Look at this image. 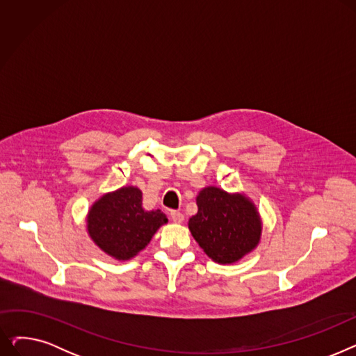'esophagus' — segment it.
I'll list each match as a JSON object with an SVG mask.
<instances>
[{
	"instance_id": "esophagus-1",
	"label": "esophagus",
	"mask_w": 356,
	"mask_h": 356,
	"mask_svg": "<svg viewBox=\"0 0 356 356\" xmlns=\"http://www.w3.org/2000/svg\"><path fill=\"white\" fill-rule=\"evenodd\" d=\"M170 218H172L173 222L181 223L183 219H184V215H183L181 212H179V211H172V212H170Z\"/></svg>"
}]
</instances>
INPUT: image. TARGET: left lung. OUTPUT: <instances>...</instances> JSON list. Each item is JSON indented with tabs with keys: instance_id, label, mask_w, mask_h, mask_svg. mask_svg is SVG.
I'll list each match as a JSON object with an SVG mask.
<instances>
[{
	"instance_id": "obj_1",
	"label": "left lung",
	"mask_w": 356,
	"mask_h": 356,
	"mask_svg": "<svg viewBox=\"0 0 356 356\" xmlns=\"http://www.w3.org/2000/svg\"><path fill=\"white\" fill-rule=\"evenodd\" d=\"M196 203L197 213L189 219V229L213 261L231 264L255 248L261 223L248 199L207 188L199 193Z\"/></svg>"
}]
</instances>
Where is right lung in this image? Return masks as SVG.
Here are the masks:
<instances>
[{
  "label": "right lung",
  "mask_w": 356,
  "mask_h": 356,
  "mask_svg": "<svg viewBox=\"0 0 356 356\" xmlns=\"http://www.w3.org/2000/svg\"><path fill=\"white\" fill-rule=\"evenodd\" d=\"M141 191L122 188L101 197L88 216V231L97 245L117 259H129L140 252L156 231L167 222L163 212H145Z\"/></svg>",
  "instance_id": "add662e5"
}]
</instances>
